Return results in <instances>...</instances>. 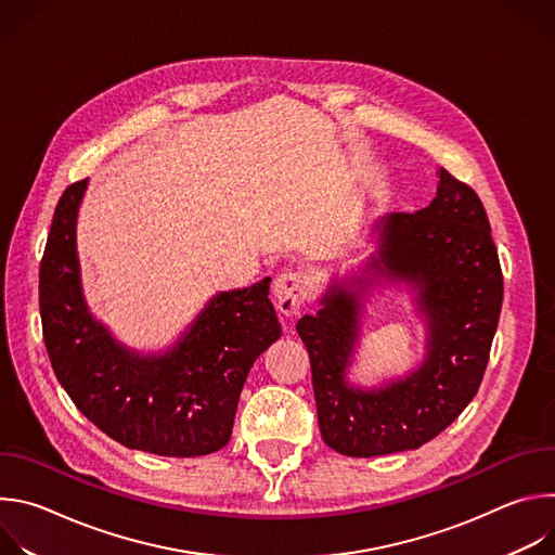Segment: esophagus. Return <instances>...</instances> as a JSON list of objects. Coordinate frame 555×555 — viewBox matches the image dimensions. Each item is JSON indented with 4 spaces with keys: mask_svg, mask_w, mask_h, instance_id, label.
<instances>
[{
    "mask_svg": "<svg viewBox=\"0 0 555 555\" xmlns=\"http://www.w3.org/2000/svg\"><path fill=\"white\" fill-rule=\"evenodd\" d=\"M311 289V281L305 272H285L274 283V298L283 313L296 315Z\"/></svg>",
    "mask_w": 555,
    "mask_h": 555,
    "instance_id": "34e87169",
    "label": "esophagus"
}]
</instances>
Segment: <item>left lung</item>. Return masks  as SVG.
<instances>
[{
	"mask_svg": "<svg viewBox=\"0 0 555 555\" xmlns=\"http://www.w3.org/2000/svg\"><path fill=\"white\" fill-rule=\"evenodd\" d=\"M375 228L379 248L366 272L411 283L430 336L417 371L364 390L347 382L362 309L358 292L334 285L323 309L296 323L309 353L323 441L347 456L415 450L448 428L481 386L503 305L486 208L443 167L430 206L386 215ZM369 283L360 279V287Z\"/></svg>",
	"mask_w": 555,
	"mask_h": 555,
	"instance_id": "left-lung-1",
	"label": "left lung"
}]
</instances>
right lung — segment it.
Returning <instances> with one entry per match:
<instances>
[{
  "label": "right lung",
  "instance_id": "1",
  "mask_svg": "<svg viewBox=\"0 0 555 555\" xmlns=\"http://www.w3.org/2000/svg\"><path fill=\"white\" fill-rule=\"evenodd\" d=\"M88 180L69 184L39 268L43 343L56 379L96 428L160 456H202L230 441L255 360L281 336L270 281L210 298L165 356L116 343L88 309L76 257V217Z\"/></svg>",
  "mask_w": 555,
  "mask_h": 555
}]
</instances>
